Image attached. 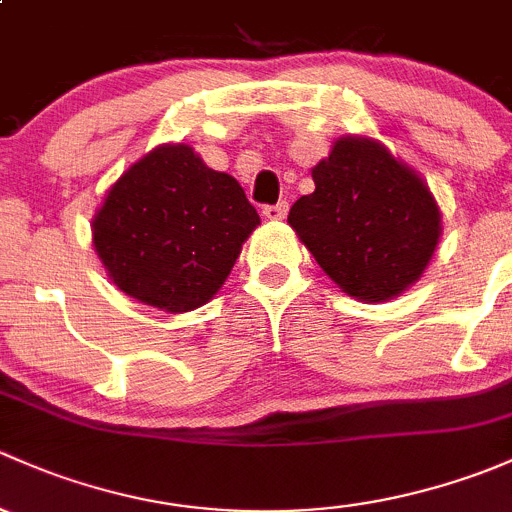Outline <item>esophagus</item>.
I'll use <instances>...</instances> for the list:
<instances>
[{
	"label": "esophagus",
	"mask_w": 512,
	"mask_h": 512,
	"mask_svg": "<svg viewBox=\"0 0 512 512\" xmlns=\"http://www.w3.org/2000/svg\"><path fill=\"white\" fill-rule=\"evenodd\" d=\"M286 214H288V202L266 204V207H263V217L271 219V221H281V219H286Z\"/></svg>",
	"instance_id": "34e87169"
}]
</instances>
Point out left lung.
Here are the masks:
<instances>
[{
	"instance_id": "8db88e82",
	"label": "left lung",
	"mask_w": 512,
	"mask_h": 512,
	"mask_svg": "<svg viewBox=\"0 0 512 512\" xmlns=\"http://www.w3.org/2000/svg\"><path fill=\"white\" fill-rule=\"evenodd\" d=\"M313 182L288 224L342 291L377 303L419 281L441 234V214L419 175L379 142L340 138L313 167Z\"/></svg>"
}]
</instances>
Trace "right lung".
Listing matches in <instances>:
<instances>
[{
    "instance_id": "add662e5",
    "label": "right lung",
    "mask_w": 512,
    "mask_h": 512,
    "mask_svg": "<svg viewBox=\"0 0 512 512\" xmlns=\"http://www.w3.org/2000/svg\"><path fill=\"white\" fill-rule=\"evenodd\" d=\"M258 224L234 177L209 170L192 147L165 145L113 184L93 244L120 291L187 313L214 298Z\"/></svg>"
}]
</instances>
